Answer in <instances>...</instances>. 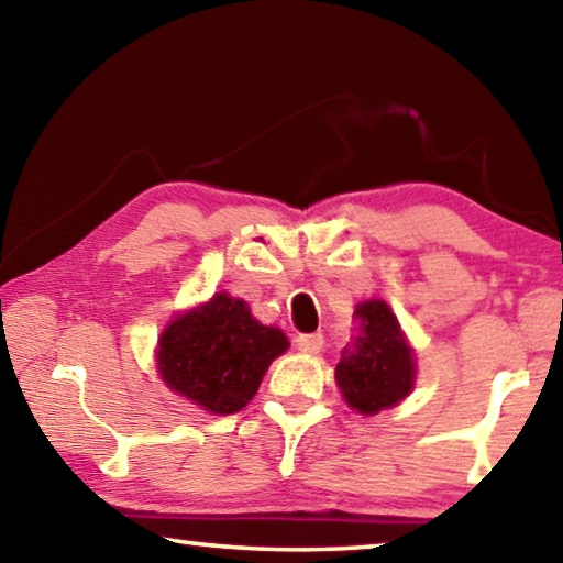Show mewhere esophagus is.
Here are the masks:
<instances>
[{"label": "esophagus", "mask_w": 563, "mask_h": 563, "mask_svg": "<svg viewBox=\"0 0 563 563\" xmlns=\"http://www.w3.org/2000/svg\"><path fill=\"white\" fill-rule=\"evenodd\" d=\"M298 350L300 352H308V355H316V352L322 350V345H325V338L320 335V332H308V335H298Z\"/></svg>", "instance_id": "34e87169"}]
</instances>
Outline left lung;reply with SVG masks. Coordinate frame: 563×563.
I'll list each match as a JSON object with an SVG mask.
<instances>
[{"mask_svg":"<svg viewBox=\"0 0 563 563\" xmlns=\"http://www.w3.org/2000/svg\"><path fill=\"white\" fill-rule=\"evenodd\" d=\"M352 318L355 330L350 345L340 352L335 379L350 407L375 415L397 405L412 389V350L387 302H360Z\"/></svg>","mask_w":563,"mask_h":563,"instance_id":"1","label":"left lung"}]
</instances>
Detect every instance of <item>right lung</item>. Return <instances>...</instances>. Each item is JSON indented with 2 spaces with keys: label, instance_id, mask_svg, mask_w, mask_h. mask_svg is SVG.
Instances as JSON below:
<instances>
[{
  "label": "right lung",
  "instance_id": "obj_1",
  "mask_svg": "<svg viewBox=\"0 0 563 563\" xmlns=\"http://www.w3.org/2000/svg\"><path fill=\"white\" fill-rule=\"evenodd\" d=\"M158 345V369L170 389L208 412L233 415L251 402L290 342L278 328L261 325L243 300L218 292L170 322Z\"/></svg>",
  "mask_w": 563,
  "mask_h": 563
}]
</instances>
